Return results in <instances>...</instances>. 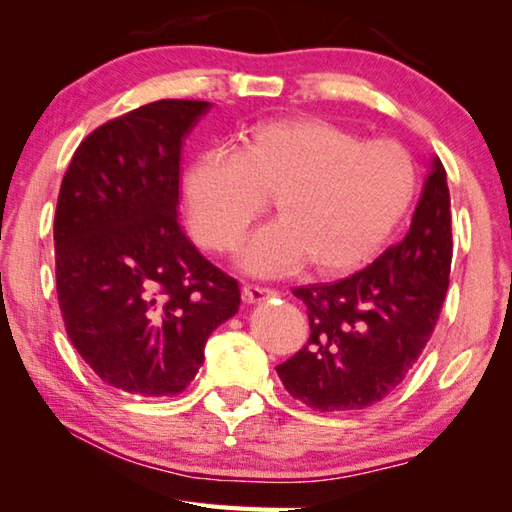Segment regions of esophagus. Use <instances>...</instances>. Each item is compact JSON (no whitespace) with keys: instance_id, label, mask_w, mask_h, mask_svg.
<instances>
[{"instance_id":"1","label":"esophagus","mask_w":512,"mask_h":512,"mask_svg":"<svg viewBox=\"0 0 512 512\" xmlns=\"http://www.w3.org/2000/svg\"><path fill=\"white\" fill-rule=\"evenodd\" d=\"M276 290L272 288H263V286H245L242 288V299L247 301V304H256V301H263L267 297H274Z\"/></svg>"}]
</instances>
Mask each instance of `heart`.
I'll list each match as a JSON object with an SVG mask.
<instances>
[{
	"label": "heart",
	"mask_w": 512,
	"mask_h": 512,
	"mask_svg": "<svg viewBox=\"0 0 512 512\" xmlns=\"http://www.w3.org/2000/svg\"><path fill=\"white\" fill-rule=\"evenodd\" d=\"M192 238L236 249L270 197L279 220L251 238L242 263L279 276L311 261L322 274L358 270L404 220L417 165L397 140H363L322 117L251 127L236 152H204L183 172Z\"/></svg>",
	"instance_id": "1"
}]
</instances>
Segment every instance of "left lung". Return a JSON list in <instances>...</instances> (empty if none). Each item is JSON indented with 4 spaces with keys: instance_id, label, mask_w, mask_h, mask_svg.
I'll use <instances>...</instances> for the list:
<instances>
[{
    "instance_id": "obj_1",
    "label": "left lung",
    "mask_w": 512,
    "mask_h": 512,
    "mask_svg": "<svg viewBox=\"0 0 512 512\" xmlns=\"http://www.w3.org/2000/svg\"><path fill=\"white\" fill-rule=\"evenodd\" d=\"M451 251L447 172L435 158L404 240L347 279L292 290L306 304L311 338L276 367L290 395L324 413L388 397L438 324Z\"/></svg>"
}]
</instances>
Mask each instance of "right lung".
Returning <instances> with one entry per match:
<instances>
[{"label":"right lung","instance_id":"1","mask_svg":"<svg viewBox=\"0 0 512 512\" xmlns=\"http://www.w3.org/2000/svg\"><path fill=\"white\" fill-rule=\"evenodd\" d=\"M211 104L161 99L97 127L74 152L54 217L67 338L104 383L172 397L238 313V281L183 233L181 145Z\"/></svg>","mask_w":512,"mask_h":512}]
</instances>
